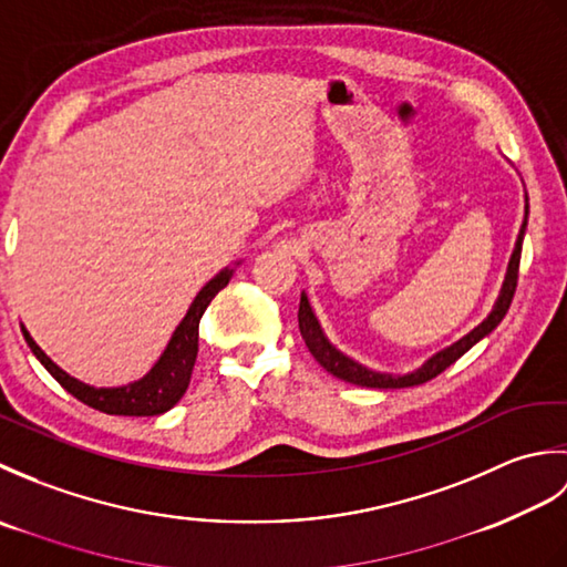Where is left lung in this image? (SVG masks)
<instances>
[{
  "instance_id": "left-lung-1",
  "label": "left lung",
  "mask_w": 567,
  "mask_h": 567,
  "mask_svg": "<svg viewBox=\"0 0 567 567\" xmlns=\"http://www.w3.org/2000/svg\"><path fill=\"white\" fill-rule=\"evenodd\" d=\"M524 231H526V221L519 231V238H516V248H514V256L509 262V272H507V280H504L502 287V295L497 299V307L492 309V315L480 323L477 329L470 331L465 339H461L457 343H453L451 348H445L439 355H433L424 368H419L412 375H404V378H392V375H382V372L375 370H368L363 365H358L355 360L346 358L343 353L336 351V348L327 341V336H323L319 321L315 317V311H311L307 297L302 295L299 299V311H297V319H299V331H302V339L309 348V353L317 358V363L331 372L333 378H339L343 382H351L358 384V388H375V390H400V388H414V384H424L433 378H439L445 368H451L457 358H463L470 348H473L480 339H485V336L497 329V323L507 315V309L514 299L516 292V282H519V262H522V240H524Z\"/></svg>"
}]
</instances>
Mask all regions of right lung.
Listing matches in <instances>:
<instances>
[{"label": "right lung", "mask_w": 567, "mask_h": 567, "mask_svg": "<svg viewBox=\"0 0 567 567\" xmlns=\"http://www.w3.org/2000/svg\"><path fill=\"white\" fill-rule=\"evenodd\" d=\"M228 277L231 272L224 270L214 277V280L204 287V290L195 297L187 317L179 323L177 331L173 333L171 343H167L165 353L161 355L158 363L148 372L146 378L138 382H131L126 388H90V384L78 382L70 378L68 372L60 370L51 358H48L35 341L29 336L27 329L23 331V339H27L33 355L41 360V365L51 372L63 390H68L75 400L97 409L102 414L112 416H158L167 409H173L179 396H183L189 388L192 370H195V360L199 351V319L204 309L209 307L212 299L219 295L228 285Z\"/></svg>", "instance_id": "1"}]
</instances>
